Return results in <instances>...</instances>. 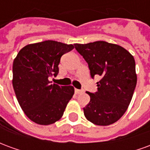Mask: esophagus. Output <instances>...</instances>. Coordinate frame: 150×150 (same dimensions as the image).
<instances>
[{
	"instance_id": "1",
	"label": "esophagus",
	"mask_w": 150,
	"mask_h": 150,
	"mask_svg": "<svg viewBox=\"0 0 150 150\" xmlns=\"http://www.w3.org/2000/svg\"><path fill=\"white\" fill-rule=\"evenodd\" d=\"M75 94L78 95V94H79V93L83 92V91H82V90H79V89H75Z\"/></svg>"
}]
</instances>
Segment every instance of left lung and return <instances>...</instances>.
Masks as SVG:
<instances>
[{"label": "left lung", "instance_id": "left-lung-1", "mask_svg": "<svg viewBox=\"0 0 150 150\" xmlns=\"http://www.w3.org/2000/svg\"><path fill=\"white\" fill-rule=\"evenodd\" d=\"M75 47L88 63L91 77H101L96 83L98 91H87L90 102L83 108L85 117L96 125H110L132 100L137 81L134 58L122 46L104 41L75 43Z\"/></svg>", "mask_w": 150, "mask_h": 150}]
</instances>
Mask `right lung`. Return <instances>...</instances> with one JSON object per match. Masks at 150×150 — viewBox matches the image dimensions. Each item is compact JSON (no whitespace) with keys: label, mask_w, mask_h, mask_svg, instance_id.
<instances>
[{"label":"right lung","mask_w":150,"mask_h":150,"mask_svg":"<svg viewBox=\"0 0 150 150\" xmlns=\"http://www.w3.org/2000/svg\"><path fill=\"white\" fill-rule=\"evenodd\" d=\"M74 48L47 40L20 50L13 64V87L21 109L32 121L49 125L61 119L75 93L72 86L51 84L48 78L58 75L60 59Z\"/></svg>","instance_id":"right-lung-1"}]
</instances>
